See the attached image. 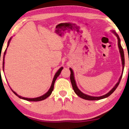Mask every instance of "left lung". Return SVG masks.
<instances>
[{
	"label": "left lung",
	"mask_w": 129,
	"mask_h": 129,
	"mask_svg": "<svg viewBox=\"0 0 129 129\" xmlns=\"http://www.w3.org/2000/svg\"><path fill=\"white\" fill-rule=\"evenodd\" d=\"M115 33V32H114ZM115 35L117 36V38H118V47H119V52H120V54H121V59H122V68H123V70H124V51H123V48H122V47H121V43H120V39H119V36H118V35H117L116 33H115ZM70 72H71V74H70V81H71V83H72V87H73V90L75 91V92L76 94H77L78 96H79L80 98H81L82 99H84V100H90V101H93V100H101V99H104V98H107L108 96H109L112 93H113V92L114 91H115V90H116V88L118 87V85H119V82H120L121 81V78H122V75H121V76L120 77V78H119V81L118 82V83H117L116 85H115V86L113 87V88H112V90H110V91H109V93H107L106 94H104V95L103 96H99V97H94V96H89V95H87V94H85L83 93L82 92H81V91L79 90V88H78V87H77L76 84V82H75V78H74V75H73V70H72V69H70Z\"/></svg>",
	"instance_id": "1"
}]
</instances>
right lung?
I'll use <instances>...</instances> for the list:
<instances>
[{"mask_svg": "<svg viewBox=\"0 0 129 129\" xmlns=\"http://www.w3.org/2000/svg\"><path fill=\"white\" fill-rule=\"evenodd\" d=\"M10 40H11V39H10V40H9L8 42V46L7 47H8L9 45V44H10ZM6 50H7V49L5 50V52H4V59H3V69H4V57H5V54L6 53ZM63 69V67H61L60 69H59V70L57 71V72H56V73L55 74V75H54V78H53V82H52V84H51V87H50V88L49 89V90H48V91H47V93H45V94H44V95L41 96L40 97H38V98H24V97H22L18 95V94H17L16 92H14L13 90L11 89V90H12V91H13V93H14V94H16V96H17L19 98H20L21 99H23V100H26V101H42L44 100H45V99L47 98H48L49 96L50 95V94H51V93H52V91L53 90V88H54V82H55V81L56 79H57V78L59 76L60 72H61L62 70Z\"/></svg>", "mask_w": 129, "mask_h": 129, "instance_id": "add662e5", "label": "right lung"}]
</instances>
